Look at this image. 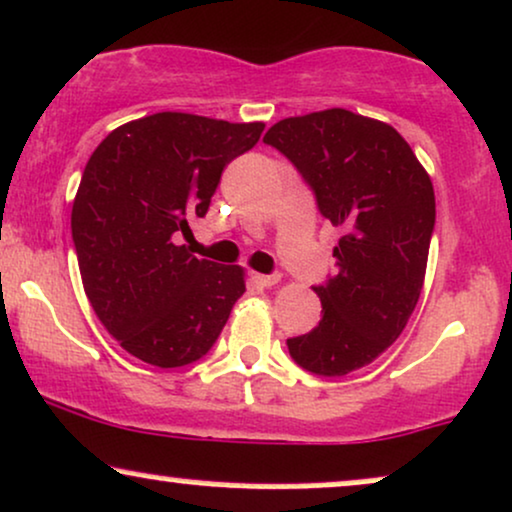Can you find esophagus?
<instances>
[{"mask_svg": "<svg viewBox=\"0 0 512 512\" xmlns=\"http://www.w3.org/2000/svg\"><path fill=\"white\" fill-rule=\"evenodd\" d=\"M252 281L260 283V286H276L281 281V274H252Z\"/></svg>", "mask_w": 512, "mask_h": 512, "instance_id": "obj_1", "label": "esophagus"}]
</instances>
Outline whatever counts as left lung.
<instances>
[{
    "mask_svg": "<svg viewBox=\"0 0 512 512\" xmlns=\"http://www.w3.org/2000/svg\"><path fill=\"white\" fill-rule=\"evenodd\" d=\"M264 143L291 159L322 217L343 229L338 272L315 286L322 319L286 341L307 372L343 377L377 360L420 300L436 221L432 178L396 128L348 109L283 119Z\"/></svg>",
    "mask_w": 512,
    "mask_h": 512,
    "instance_id": "left-lung-1",
    "label": "left lung"
}]
</instances>
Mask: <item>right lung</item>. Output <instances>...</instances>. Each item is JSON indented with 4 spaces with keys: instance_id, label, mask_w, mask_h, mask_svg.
<instances>
[{
    "instance_id": "1",
    "label": "right lung",
    "mask_w": 512,
    "mask_h": 512,
    "mask_svg": "<svg viewBox=\"0 0 512 512\" xmlns=\"http://www.w3.org/2000/svg\"><path fill=\"white\" fill-rule=\"evenodd\" d=\"M264 123L159 112L97 145L73 200L71 233L92 310L119 346L162 369L200 360L245 293L238 264L197 260L178 236L205 217L224 166Z\"/></svg>"
}]
</instances>
